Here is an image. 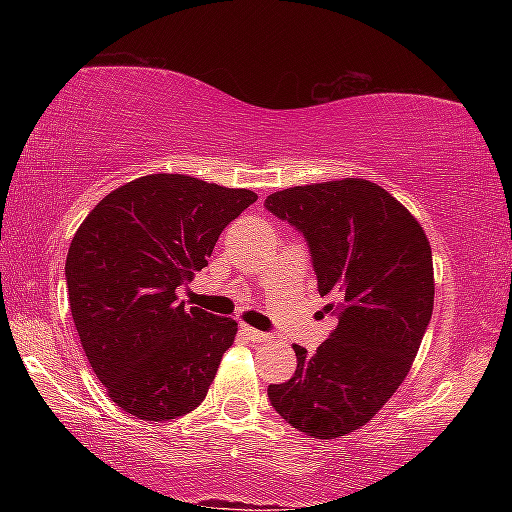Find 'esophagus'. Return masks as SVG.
<instances>
[{
	"mask_svg": "<svg viewBox=\"0 0 512 512\" xmlns=\"http://www.w3.org/2000/svg\"><path fill=\"white\" fill-rule=\"evenodd\" d=\"M241 332H244V336L248 341H253V343H266L268 339H271V336H268L266 332H259V329H255V327H241Z\"/></svg>",
	"mask_w": 512,
	"mask_h": 512,
	"instance_id": "obj_1",
	"label": "esophagus"
}]
</instances>
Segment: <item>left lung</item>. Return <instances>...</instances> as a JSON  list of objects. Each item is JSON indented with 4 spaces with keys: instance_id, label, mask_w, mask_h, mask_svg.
Returning <instances> with one entry per match:
<instances>
[{
    "instance_id": "obj_1",
    "label": "left lung",
    "mask_w": 512,
    "mask_h": 512,
    "mask_svg": "<svg viewBox=\"0 0 512 512\" xmlns=\"http://www.w3.org/2000/svg\"><path fill=\"white\" fill-rule=\"evenodd\" d=\"M264 207L307 241L325 314L336 327L268 386L293 429L336 438L366 424L400 388L433 311L431 246L406 207L370 180L289 187Z\"/></svg>"
}]
</instances>
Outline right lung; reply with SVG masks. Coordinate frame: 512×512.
<instances>
[{"label":"right lung","mask_w":512,"mask_h":512,"mask_svg":"<svg viewBox=\"0 0 512 512\" xmlns=\"http://www.w3.org/2000/svg\"><path fill=\"white\" fill-rule=\"evenodd\" d=\"M255 201L250 189L153 173L110 192L76 230L65 262L76 332L110 400L135 418L176 420L205 400L237 323L185 309L176 289Z\"/></svg>","instance_id":"add662e5"}]
</instances>
